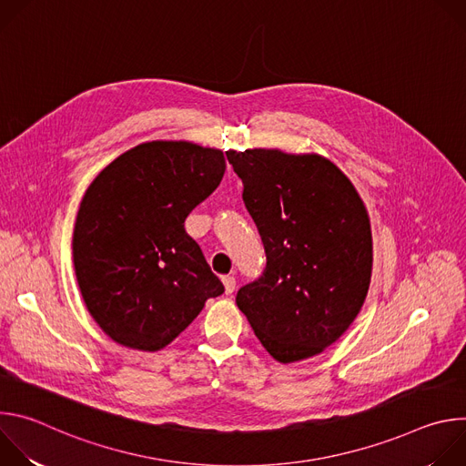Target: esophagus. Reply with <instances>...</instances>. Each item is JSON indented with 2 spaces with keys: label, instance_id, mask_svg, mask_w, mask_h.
I'll return each mask as SVG.
<instances>
[{
  "label": "esophagus",
  "instance_id": "esophagus-1",
  "mask_svg": "<svg viewBox=\"0 0 466 466\" xmlns=\"http://www.w3.org/2000/svg\"><path fill=\"white\" fill-rule=\"evenodd\" d=\"M223 286H225V293L232 295V291L236 289V279L234 277H223Z\"/></svg>",
  "mask_w": 466,
  "mask_h": 466
}]
</instances>
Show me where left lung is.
Here are the masks:
<instances>
[{
	"mask_svg": "<svg viewBox=\"0 0 466 466\" xmlns=\"http://www.w3.org/2000/svg\"><path fill=\"white\" fill-rule=\"evenodd\" d=\"M268 265L236 304L277 361L324 352L354 322L372 275L369 212L350 178L317 153L227 151Z\"/></svg>",
	"mask_w": 466,
	"mask_h": 466,
	"instance_id": "8db88e82",
	"label": "left lung"
}]
</instances>
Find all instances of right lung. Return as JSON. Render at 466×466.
Masks as SVG:
<instances>
[{"label": "right lung", "instance_id": "add662e5", "mask_svg": "<svg viewBox=\"0 0 466 466\" xmlns=\"http://www.w3.org/2000/svg\"><path fill=\"white\" fill-rule=\"evenodd\" d=\"M225 169L219 149L155 140L119 155L88 186L74 268L90 315L116 343L157 352L225 291L184 230Z\"/></svg>", "mask_w": 466, "mask_h": 466}]
</instances>
